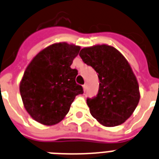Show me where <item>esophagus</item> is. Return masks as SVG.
Listing matches in <instances>:
<instances>
[{
    "instance_id": "esophagus-1",
    "label": "esophagus",
    "mask_w": 159,
    "mask_h": 159,
    "mask_svg": "<svg viewBox=\"0 0 159 159\" xmlns=\"http://www.w3.org/2000/svg\"><path fill=\"white\" fill-rule=\"evenodd\" d=\"M82 87H83V91H86V84H84L83 86H82Z\"/></svg>"
}]
</instances>
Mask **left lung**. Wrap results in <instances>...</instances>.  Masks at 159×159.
<instances>
[{
	"instance_id": "left-lung-1",
	"label": "left lung",
	"mask_w": 159,
	"mask_h": 159,
	"mask_svg": "<svg viewBox=\"0 0 159 159\" xmlns=\"http://www.w3.org/2000/svg\"><path fill=\"white\" fill-rule=\"evenodd\" d=\"M79 55L95 69L100 82L97 95L86 100L91 114L104 126L122 124L140 98L137 79L128 61L117 49L104 44L85 47Z\"/></svg>"
}]
</instances>
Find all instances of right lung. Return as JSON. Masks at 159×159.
I'll list each match as a JSON object with an SVG mask.
<instances>
[{
    "instance_id": "add662e5",
    "label": "right lung",
    "mask_w": 159,
    "mask_h": 159,
    "mask_svg": "<svg viewBox=\"0 0 159 159\" xmlns=\"http://www.w3.org/2000/svg\"><path fill=\"white\" fill-rule=\"evenodd\" d=\"M81 47L55 43L40 51L24 73L19 91L24 108L37 122L57 124L68 113L76 95L83 93L76 83L77 69L71 68Z\"/></svg>"
}]
</instances>
